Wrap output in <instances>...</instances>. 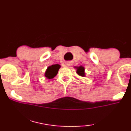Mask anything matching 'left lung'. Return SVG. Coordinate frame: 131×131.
<instances>
[{"label":"left lung","mask_w":131,"mask_h":131,"mask_svg":"<svg viewBox=\"0 0 131 131\" xmlns=\"http://www.w3.org/2000/svg\"><path fill=\"white\" fill-rule=\"evenodd\" d=\"M77 72H78V74H79V75H81L82 76H84V74H85L84 73V68L82 67H80L79 68H78Z\"/></svg>","instance_id":"obj_1"}]
</instances>
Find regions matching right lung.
Instances as JSON below:
<instances>
[{
	"mask_svg": "<svg viewBox=\"0 0 131 131\" xmlns=\"http://www.w3.org/2000/svg\"><path fill=\"white\" fill-rule=\"evenodd\" d=\"M60 68L59 64H54L47 68L45 73V76L48 79H52L57 75L58 70Z\"/></svg>",
	"mask_w": 131,
	"mask_h": 131,
	"instance_id": "obj_1",
	"label": "right lung"
}]
</instances>
